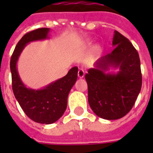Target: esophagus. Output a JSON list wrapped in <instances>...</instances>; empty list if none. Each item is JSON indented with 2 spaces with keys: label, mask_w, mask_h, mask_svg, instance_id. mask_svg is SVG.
Instances as JSON below:
<instances>
[{
  "label": "esophagus",
  "mask_w": 153,
  "mask_h": 153,
  "mask_svg": "<svg viewBox=\"0 0 153 153\" xmlns=\"http://www.w3.org/2000/svg\"><path fill=\"white\" fill-rule=\"evenodd\" d=\"M84 74H85L84 70H83V69H79V71H78V76H79V79H82V78H83V76H84Z\"/></svg>",
  "instance_id": "1"
}]
</instances>
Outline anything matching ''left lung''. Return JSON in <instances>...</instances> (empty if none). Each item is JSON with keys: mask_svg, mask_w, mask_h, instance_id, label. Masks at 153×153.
I'll return each instance as SVG.
<instances>
[{"mask_svg": "<svg viewBox=\"0 0 153 153\" xmlns=\"http://www.w3.org/2000/svg\"><path fill=\"white\" fill-rule=\"evenodd\" d=\"M111 53L97 60L85 74L88 103L100 118L118 120L129 112L140 93V60L128 39L114 32ZM111 68L119 71L110 72Z\"/></svg>", "mask_w": 153, "mask_h": 153, "instance_id": "obj_1", "label": "left lung"}]
</instances>
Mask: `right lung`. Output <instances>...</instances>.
<instances>
[{
    "label": "right lung",
    "mask_w": 153,
    "mask_h": 153,
    "mask_svg": "<svg viewBox=\"0 0 153 153\" xmlns=\"http://www.w3.org/2000/svg\"><path fill=\"white\" fill-rule=\"evenodd\" d=\"M51 29L42 28L29 32L19 40L10 59L12 88L16 100L28 118L50 125L63 115L67 107V98L78 78V67L71 68L66 75L40 89L28 88L19 74L17 63L25 47L34 41L49 38Z\"/></svg>",
    "instance_id": "obj_1"
}]
</instances>
